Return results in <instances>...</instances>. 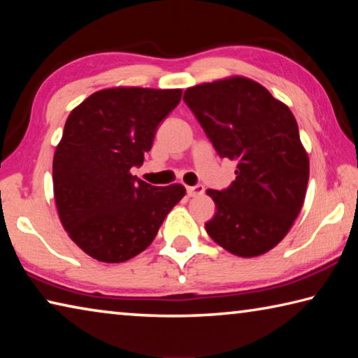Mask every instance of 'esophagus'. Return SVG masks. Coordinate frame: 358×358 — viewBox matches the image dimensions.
<instances>
[{
    "instance_id": "34e87169",
    "label": "esophagus",
    "mask_w": 358,
    "mask_h": 358,
    "mask_svg": "<svg viewBox=\"0 0 358 358\" xmlns=\"http://www.w3.org/2000/svg\"><path fill=\"white\" fill-rule=\"evenodd\" d=\"M203 191H205L203 185H196V186H187V187H186V192H187V196H189V197L202 196Z\"/></svg>"
}]
</instances>
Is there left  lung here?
I'll list each match as a JSON object with an SVG mask.
<instances>
[{"label": "left lung", "mask_w": 358, "mask_h": 358, "mask_svg": "<svg viewBox=\"0 0 358 358\" xmlns=\"http://www.w3.org/2000/svg\"><path fill=\"white\" fill-rule=\"evenodd\" d=\"M183 101L220 157L237 162L229 187L207 191L216 205L208 235L240 257L270 251L299 216L310 178L292 112L245 77L187 88Z\"/></svg>", "instance_id": "1"}]
</instances>
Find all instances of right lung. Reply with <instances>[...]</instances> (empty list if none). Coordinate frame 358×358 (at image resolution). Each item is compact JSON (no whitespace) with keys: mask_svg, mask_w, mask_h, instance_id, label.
Masks as SVG:
<instances>
[{"mask_svg":"<svg viewBox=\"0 0 358 358\" xmlns=\"http://www.w3.org/2000/svg\"><path fill=\"white\" fill-rule=\"evenodd\" d=\"M181 90L108 88L93 93L66 120L53 157L59 220L88 256L129 260L151 245L186 189L151 186L131 175L143 164L157 126L178 106Z\"/></svg>","mask_w":358,"mask_h":358,"instance_id":"1","label":"right lung"}]
</instances>
